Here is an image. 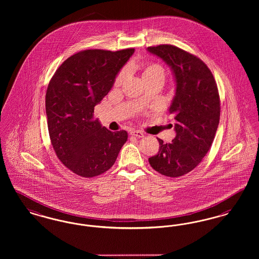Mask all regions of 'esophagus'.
<instances>
[{"label":"esophagus","mask_w":259,"mask_h":259,"mask_svg":"<svg viewBox=\"0 0 259 259\" xmlns=\"http://www.w3.org/2000/svg\"><path fill=\"white\" fill-rule=\"evenodd\" d=\"M131 136L142 138V137H144V134H143L141 131H132V132H131Z\"/></svg>","instance_id":"1"}]
</instances>
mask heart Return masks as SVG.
<instances>
[{
	"instance_id": "1",
	"label": "heart",
	"mask_w": 259,
	"mask_h": 259,
	"mask_svg": "<svg viewBox=\"0 0 259 259\" xmlns=\"http://www.w3.org/2000/svg\"><path fill=\"white\" fill-rule=\"evenodd\" d=\"M163 69L161 65L157 64V63H150L147 64L142 71V78L143 80L145 79H149L151 77H154L156 75H163ZM125 76V72L122 71L118 74L116 80H115V83L116 84H120L121 82H123Z\"/></svg>"
}]
</instances>
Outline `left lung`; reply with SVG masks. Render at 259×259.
<instances>
[{"label": "left lung", "mask_w": 259, "mask_h": 259, "mask_svg": "<svg viewBox=\"0 0 259 259\" xmlns=\"http://www.w3.org/2000/svg\"><path fill=\"white\" fill-rule=\"evenodd\" d=\"M171 68L177 92L168 109L176 120L177 136L171 143H160L157 155L149 158L151 166L168 177H182L202 162L218 131L220 98L211 71L196 55L172 45L149 47Z\"/></svg>", "instance_id": "1"}]
</instances>
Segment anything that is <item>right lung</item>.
I'll use <instances>...</instances> for the list:
<instances>
[{
  "label": "right lung",
  "instance_id": "right-lung-1",
  "mask_svg": "<svg viewBox=\"0 0 259 259\" xmlns=\"http://www.w3.org/2000/svg\"><path fill=\"white\" fill-rule=\"evenodd\" d=\"M134 53L135 49L79 52L57 68L49 82L46 113L51 142L60 162L80 177L107 171L127 140L125 131L111 132L94 113Z\"/></svg>",
  "mask_w": 259,
  "mask_h": 259
}]
</instances>
